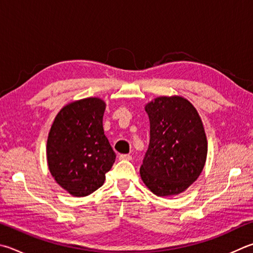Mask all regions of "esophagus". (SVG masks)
Returning <instances> with one entry per match:
<instances>
[{"label":"esophagus","mask_w":253,"mask_h":253,"mask_svg":"<svg viewBox=\"0 0 253 253\" xmlns=\"http://www.w3.org/2000/svg\"><path fill=\"white\" fill-rule=\"evenodd\" d=\"M131 159V156L130 155H121L119 156V160H130Z\"/></svg>","instance_id":"34e87169"}]
</instances>
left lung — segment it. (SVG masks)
I'll list each match as a JSON object with an SVG mask.
<instances>
[{
  "mask_svg": "<svg viewBox=\"0 0 253 253\" xmlns=\"http://www.w3.org/2000/svg\"><path fill=\"white\" fill-rule=\"evenodd\" d=\"M150 140L140 177L159 197L179 195L205 167L208 142L197 109L180 96H160L145 106Z\"/></svg>",
  "mask_w": 253,
  "mask_h": 253,
  "instance_id": "8db88e82",
  "label": "left lung"
}]
</instances>
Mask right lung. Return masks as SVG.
I'll return each mask as SVG.
<instances>
[{"instance_id": "1", "label": "right lung", "mask_w": 253, "mask_h": 253, "mask_svg": "<svg viewBox=\"0 0 253 253\" xmlns=\"http://www.w3.org/2000/svg\"><path fill=\"white\" fill-rule=\"evenodd\" d=\"M106 104L88 97L64 106L50 127L46 157L48 169L59 186L75 197H85L105 181L116 159L104 134Z\"/></svg>"}]
</instances>
